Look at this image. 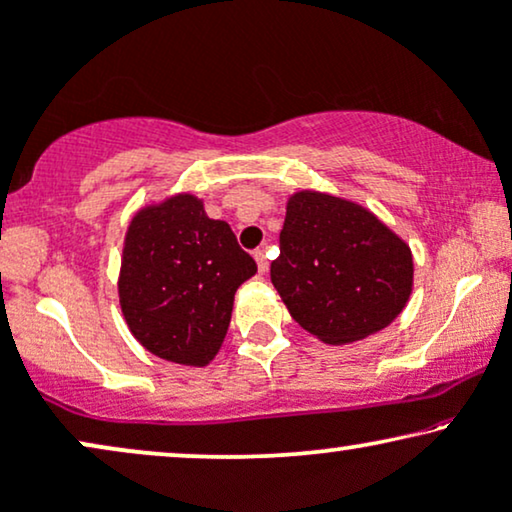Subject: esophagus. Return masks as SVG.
Instances as JSON below:
<instances>
[{
  "label": "esophagus",
  "instance_id": "1",
  "mask_svg": "<svg viewBox=\"0 0 512 512\" xmlns=\"http://www.w3.org/2000/svg\"><path fill=\"white\" fill-rule=\"evenodd\" d=\"M252 255H255V262H257V269H260V274H264V271L269 269V260H267V252H264L262 248H257L255 252H252Z\"/></svg>",
  "mask_w": 512,
  "mask_h": 512
}]
</instances>
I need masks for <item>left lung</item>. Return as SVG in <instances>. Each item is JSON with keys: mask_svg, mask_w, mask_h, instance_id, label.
<instances>
[{"mask_svg": "<svg viewBox=\"0 0 512 512\" xmlns=\"http://www.w3.org/2000/svg\"><path fill=\"white\" fill-rule=\"evenodd\" d=\"M278 241L271 283L290 316L328 345L383 331L409 300V245L361 205L295 193Z\"/></svg>", "mask_w": 512, "mask_h": 512, "instance_id": "left-lung-1", "label": "left lung"}]
</instances>
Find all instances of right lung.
<instances>
[{"label": "right lung", "instance_id": "obj_1", "mask_svg": "<svg viewBox=\"0 0 512 512\" xmlns=\"http://www.w3.org/2000/svg\"><path fill=\"white\" fill-rule=\"evenodd\" d=\"M257 271L231 226L193 196L141 210L129 224L120 307L129 331L155 357L205 366L229 331L238 286Z\"/></svg>", "mask_w": 512, "mask_h": 512}]
</instances>
